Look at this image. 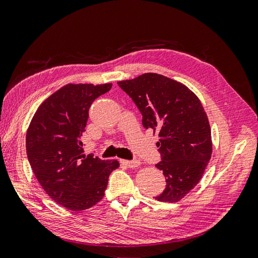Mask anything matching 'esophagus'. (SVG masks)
Wrapping results in <instances>:
<instances>
[{
    "label": "esophagus",
    "instance_id": "obj_1",
    "mask_svg": "<svg viewBox=\"0 0 258 258\" xmlns=\"http://www.w3.org/2000/svg\"><path fill=\"white\" fill-rule=\"evenodd\" d=\"M121 163L128 168H137L140 166V160H121Z\"/></svg>",
    "mask_w": 258,
    "mask_h": 258
}]
</instances>
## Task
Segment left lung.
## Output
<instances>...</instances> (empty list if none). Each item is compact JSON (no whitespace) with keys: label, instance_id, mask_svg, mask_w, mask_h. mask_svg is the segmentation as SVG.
I'll return each mask as SVG.
<instances>
[{"label":"left lung","instance_id":"1","mask_svg":"<svg viewBox=\"0 0 258 258\" xmlns=\"http://www.w3.org/2000/svg\"><path fill=\"white\" fill-rule=\"evenodd\" d=\"M117 84L132 98L145 128L158 132L166 188L156 200L175 203L199 184L212 154L207 113L185 84L157 73H144Z\"/></svg>","mask_w":258,"mask_h":258}]
</instances>
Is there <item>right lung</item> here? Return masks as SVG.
Wrapping results in <instances>:
<instances>
[{"mask_svg": "<svg viewBox=\"0 0 258 258\" xmlns=\"http://www.w3.org/2000/svg\"><path fill=\"white\" fill-rule=\"evenodd\" d=\"M111 83H69L49 96L35 113L27 131L28 160L37 180L56 203L83 211L100 202L117 160L83 154L81 137L93 100Z\"/></svg>", "mask_w": 258, "mask_h": 258, "instance_id": "right-lung-1", "label": "right lung"}]
</instances>
